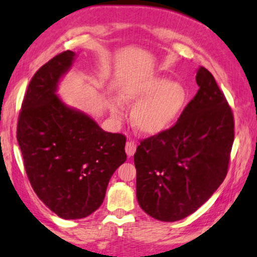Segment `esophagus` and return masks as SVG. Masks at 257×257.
I'll return each instance as SVG.
<instances>
[{
	"label": "esophagus",
	"instance_id": "obj_1",
	"mask_svg": "<svg viewBox=\"0 0 257 257\" xmlns=\"http://www.w3.org/2000/svg\"><path fill=\"white\" fill-rule=\"evenodd\" d=\"M125 151H126V155H127V157H132L137 151L136 143H134V142H126Z\"/></svg>",
	"mask_w": 257,
	"mask_h": 257
}]
</instances>
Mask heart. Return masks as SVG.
<instances>
[{
  "instance_id": "obj_1",
  "label": "heart",
  "mask_w": 257,
  "mask_h": 257,
  "mask_svg": "<svg viewBox=\"0 0 257 257\" xmlns=\"http://www.w3.org/2000/svg\"><path fill=\"white\" fill-rule=\"evenodd\" d=\"M119 100L133 106L134 127L143 136L155 137L164 133L176 123L187 105L186 88L164 75L150 74L133 79L118 89ZM112 117L119 118L123 106L117 100L109 103Z\"/></svg>"
}]
</instances>
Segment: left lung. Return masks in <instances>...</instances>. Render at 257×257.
Returning <instances> with one entry per match:
<instances>
[{"label":"left lung","instance_id":"8db88e82","mask_svg":"<svg viewBox=\"0 0 257 257\" xmlns=\"http://www.w3.org/2000/svg\"><path fill=\"white\" fill-rule=\"evenodd\" d=\"M199 91L168 131L142 141L134 155L137 197L160 221L188 217L221 185L233 142L230 107L213 75L196 71Z\"/></svg>","mask_w":257,"mask_h":257}]
</instances>
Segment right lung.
Wrapping results in <instances>:
<instances>
[{"label": "right lung", "mask_w": 257, "mask_h": 257, "mask_svg": "<svg viewBox=\"0 0 257 257\" xmlns=\"http://www.w3.org/2000/svg\"><path fill=\"white\" fill-rule=\"evenodd\" d=\"M76 54L66 51L36 72L21 106L17 139L34 191L58 217H88L101 205L111 175L125 163L123 134L105 132L58 96Z\"/></svg>", "instance_id": "right-lung-1"}]
</instances>
